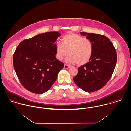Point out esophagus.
Listing matches in <instances>:
<instances>
[{
    "instance_id": "1",
    "label": "esophagus",
    "mask_w": 131,
    "mask_h": 131,
    "mask_svg": "<svg viewBox=\"0 0 131 131\" xmlns=\"http://www.w3.org/2000/svg\"><path fill=\"white\" fill-rule=\"evenodd\" d=\"M64 68L65 69H68V68H70V66L67 65V64H64Z\"/></svg>"
}]
</instances>
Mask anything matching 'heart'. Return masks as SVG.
Returning a JSON list of instances; mask_svg holds the SVG:
<instances>
[{
    "label": "heart",
    "instance_id": "b5f03b06",
    "mask_svg": "<svg viewBox=\"0 0 131 131\" xmlns=\"http://www.w3.org/2000/svg\"><path fill=\"white\" fill-rule=\"evenodd\" d=\"M56 58L62 60L67 54L66 61L69 63H75L78 66L87 63L92 58L93 53V44L89 38L73 33L63 36L62 43L56 44Z\"/></svg>",
    "mask_w": 131,
    "mask_h": 131
}]
</instances>
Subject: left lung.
I'll return each instance as SVG.
<instances>
[{"label":"left lung","mask_w":131,"mask_h":131,"mask_svg":"<svg viewBox=\"0 0 131 131\" xmlns=\"http://www.w3.org/2000/svg\"><path fill=\"white\" fill-rule=\"evenodd\" d=\"M81 35L92 41L93 53L91 60L78 68L73 81L83 91L94 92L105 86L111 78L117 63V52L107 36L83 32Z\"/></svg>","instance_id":"obj_1"}]
</instances>
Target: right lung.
<instances>
[{
    "mask_svg": "<svg viewBox=\"0 0 131 131\" xmlns=\"http://www.w3.org/2000/svg\"><path fill=\"white\" fill-rule=\"evenodd\" d=\"M58 32L41 34L24 39L13 56V67L21 84L36 94L46 93L55 82L64 64L57 60L56 41Z\"/></svg>",
    "mask_w": 131,
    "mask_h": 131,
    "instance_id": "1",
    "label": "right lung"
}]
</instances>
